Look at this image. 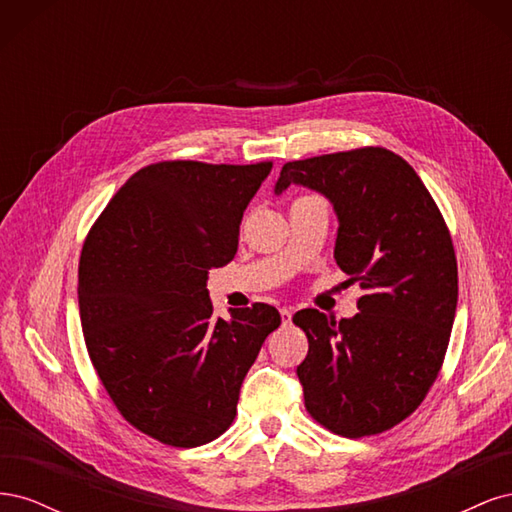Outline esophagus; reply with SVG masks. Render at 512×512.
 <instances>
[{
  "instance_id": "esophagus-1",
  "label": "esophagus",
  "mask_w": 512,
  "mask_h": 512,
  "mask_svg": "<svg viewBox=\"0 0 512 512\" xmlns=\"http://www.w3.org/2000/svg\"><path fill=\"white\" fill-rule=\"evenodd\" d=\"M280 314H282V322H284V324H290V320H292V309L282 307Z\"/></svg>"
}]
</instances>
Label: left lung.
I'll return each mask as SVG.
<instances>
[{
    "instance_id": "8db88e82",
    "label": "left lung",
    "mask_w": 512,
    "mask_h": 512,
    "mask_svg": "<svg viewBox=\"0 0 512 512\" xmlns=\"http://www.w3.org/2000/svg\"><path fill=\"white\" fill-rule=\"evenodd\" d=\"M290 183L331 200L337 267L363 288L350 320L318 309L292 316L309 342L297 367L305 408L337 436H376L423 404L442 369L457 309L451 230L416 170L391 149L286 162L275 192Z\"/></svg>"
}]
</instances>
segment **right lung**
I'll return each mask as SVG.
<instances>
[{"instance_id":"1","label":"right lung","mask_w":512,"mask_h":512,"mask_svg":"<svg viewBox=\"0 0 512 512\" xmlns=\"http://www.w3.org/2000/svg\"><path fill=\"white\" fill-rule=\"evenodd\" d=\"M273 162L143 166L89 228L79 309L91 365L119 414L175 448L207 444L232 425L273 305L215 318L211 267L235 258L239 224Z\"/></svg>"}]
</instances>
